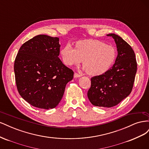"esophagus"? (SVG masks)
Segmentation results:
<instances>
[{"label": "esophagus", "mask_w": 149, "mask_h": 149, "mask_svg": "<svg viewBox=\"0 0 149 149\" xmlns=\"http://www.w3.org/2000/svg\"><path fill=\"white\" fill-rule=\"evenodd\" d=\"M81 75L77 73H74V78H79V77H81Z\"/></svg>", "instance_id": "obj_1"}]
</instances>
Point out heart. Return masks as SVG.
Instances as JSON below:
<instances>
[{
	"label": "heart",
	"instance_id": "b5f03b06",
	"mask_svg": "<svg viewBox=\"0 0 149 149\" xmlns=\"http://www.w3.org/2000/svg\"><path fill=\"white\" fill-rule=\"evenodd\" d=\"M61 60L68 66L78 65L83 62V70L92 76L104 73L113 65L116 49L97 40H86L76 43L75 48L67 43L60 50Z\"/></svg>",
	"mask_w": 149,
	"mask_h": 149
}]
</instances>
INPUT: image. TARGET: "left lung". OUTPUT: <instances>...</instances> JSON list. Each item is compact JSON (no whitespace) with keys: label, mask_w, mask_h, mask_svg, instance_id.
Masks as SVG:
<instances>
[{"label":"left lung","mask_w":149,"mask_h":149,"mask_svg":"<svg viewBox=\"0 0 149 149\" xmlns=\"http://www.w3.org/2000/svg\"><path fill=\"white\" fill-rule=\"evenodd\" d=\"M107 36L114 40L118 56L109 70L91 79L88 97L94 106L111 107L131 93L137 73V61L132 47L120 37L115 33Z\"/></svg>","instance_id":"obj_1"}]
</instances>
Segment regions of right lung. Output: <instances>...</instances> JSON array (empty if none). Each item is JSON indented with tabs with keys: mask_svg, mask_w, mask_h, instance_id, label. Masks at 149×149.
<instances>
[{
	"mask_svg": "<svg viewBox=\"0 0 149 149\" xmlns=\"http://www.w3.org/2000/svg\"><path fill=\"white\" fill-rule=\"evenodd\" d=\"M59 38L38 35L22 45L14 63L15 81L22 97L40 109H53L63 97L74 73L58 57Z\"/></svg>",
	"mask_w": 149,
	"mask_h": 149,
	"instance_id": "add662e5",
	"label": "right lung"
}]
</instances>
